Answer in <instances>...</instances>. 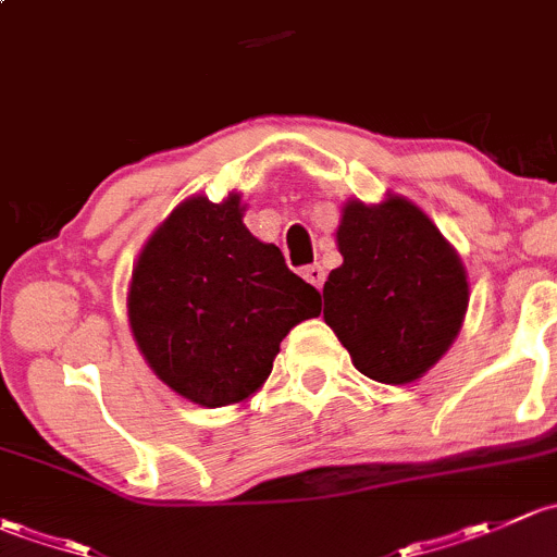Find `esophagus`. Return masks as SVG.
Here are the masks:
<instances>
[{
    "label": "esophagus",
    "mask_w": 557,
    "mask_h": 557,
    "mask_svg": "<svg viewBox=\"0 0 557 557\" xmlns=\"http://www.w3.org/2000/svg\"><path fill=\"white\" fill-rule=\"evenodd\" d=\"M324 268L321 265H308V268H302V278L308 281V284H313L317 286V289H321V286H324Z\"/></svg>",
    "instance_id": "esophagus-1"
}]
</instances>
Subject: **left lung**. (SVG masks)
I'll return each mask as SVG.
<instances>
[{"mask_svg": "<svg viewBox=\"0 0 557 557\" xmlns=\"http://www.w3.org/2000/svg\"><path fill=\"white\" fill-rule=\"evenodd\" d=\"M343 265L324 281V321L377 383L421 377L461 330L469 284L456 249L418 206L388 198L343 209Z\"/></svg>", "mask_w": 557, "mask_h": 557, "instance_id": "left-lung-1", "label": "left lung"}]
</instances>
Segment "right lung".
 I'll return each instance as SVG.
<instances>
[{"label": "right lung", "instance_id": "right-lung-1", "mask_svg": "<svg viewBox=\"0 0 557 557\" xmlns=\"http://www.w3.org/2000/svg\"><path fill=\"white\" fill-rule=\"evenodd\" d=\"M240 198H190L134 268L128 319L154 375L203 407L240 403L271 375L281 341L321 313L317 286L240 220Z\"/></svg>", "mask_w": 557, "mask_h": 557}]
</instances>
